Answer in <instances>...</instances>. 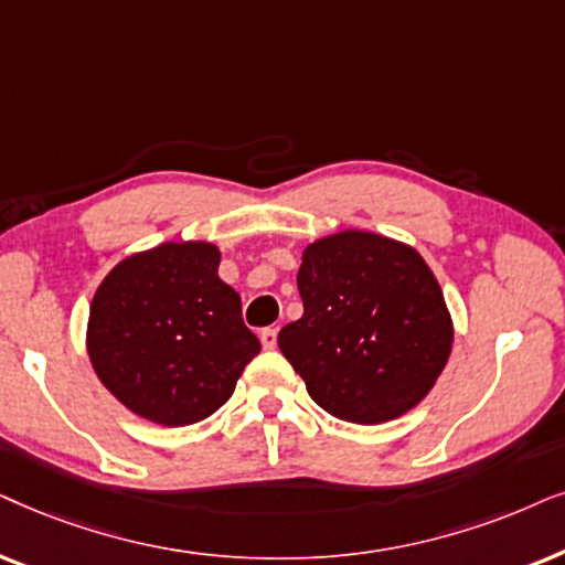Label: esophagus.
<instances>
[{
  "mask_svg": "<svg viewBox=\"0 0 565 565\" xmlns=\"http://www.w3.org/2000/svg\"><path fill=\"white\" fill-rule=\"evenodd\" d=\"M258 338H260V345L266 351H270V349H276V330L274 328H263L260 333H258Z\"/></svg>",
  "mask_w": 565,
  "mask_h": 565,
  "instance_id": "1",
  "label": "esophagus"
}]
</instances>
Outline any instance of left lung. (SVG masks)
<instances>
[{"label": "left lung", "instance_id": "left-lung-1", "mask_svg": "<svg viewBox=\"0 0 565 565\" xmlns=\"http://www.w3.org/2000/svg\"><path fill=\"white\" fill-rule=\"evenodd\" d=\"M297 287L305 315L281 328L278 349L322 411L382 424L431 393L455 326L416 247L341 230L305 247Z\"/></svg>", "mask_w": 565, "mask_h": 565}]
</instances>
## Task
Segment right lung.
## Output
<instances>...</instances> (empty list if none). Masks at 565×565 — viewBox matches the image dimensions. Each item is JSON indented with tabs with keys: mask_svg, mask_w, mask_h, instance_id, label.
Instances as JSON below:
<instances>
[{
	"mask_svg": "<svg viewBox=\"0 0 565 565\" xmlns=\"http://www.w3.org/2000/svg\"><path fill=\"white\" fill-rule=\"evenodd\" d=\"M206 239L162 243L110 268L87 320V356L105 390L139 418L191 426L235 393L260 341Z\"/></svg>",
	"mask_w": 565,
	"mask_h": 565,
	"instance_id": "right-lung-1",
	"label": "right lung"
}]
</instances>
